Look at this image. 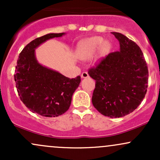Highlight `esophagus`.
I'll use <instances>...</instances> for the list:
<instances>
[{
  "label": "esophagus",
  "mask_w": 160,
  "mask_h": 160,
  "mask_svg": "<svg viewBox=\"0 0 160 160\" xmlns=\"http://www.w3.org/2000/svg\"><path fill=\"white\" fill-rule=\"evenodd\" d=\"M81 78H89V74H88L87 72H86V71H84V72L82 73Z\"/></svg>",
  "instance_id": "34e87169"
}]
</instances>
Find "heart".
<instances>
[{"instance_id": "1", "label": "heart", "mask_w": 160, "mask_h": 160, "mask_svg": "<svg viewBox=\"0 0 160 160\" xmlns=\"http://www.w3.org/2000/svg\"><path fill=\"white\" fill-rule=\"evenodd\" d=\"M101 47H102L101 51L102 53L108 52L110 49L109 43L106 42L104 43V39L100 37H94L86 40L80 45L79 56L82 59H89Z\"/></svg>"}]
</instances>
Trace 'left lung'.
I'll return each mask as SVG.
<instances>
[{
  "label": "left lung",
  "mask_w": 160,
  "mask_h": 160,
  "mask_svg": "<svg viewBox=\"0 0 160 160\" xmlns=\"http://www.w3.org/2000/svg\"><path fill=\"white\" fill-rule=\"evenodd\" d=\"M120 51L111 52L89 70L95 80L93 106L105 117L119 118L138 107L147 92L148 69L140 47L127 37L112 32Z\"/></svg>",
  "instance_id": "obj_1"
}]
</instances>
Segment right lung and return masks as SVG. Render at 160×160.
Returning <instances> with one entry per match:
<instances>
[{"mask_svg":"<svg viewBox=\"0 0 160 160\" xmlns=\"http://www.w3.org/2000/svg\"><path fill=\"white\" fill-rule=\"evenodd\" d=\"M65 33H51L27 44L19 54L14 79L22 102L33 113L47 117L63 114L68 110L80 77L70 79L37 61L35 49L47 40L59 38Z\"/></svg>","mask_w":160,"mask_h":160,"instance_id":"1","label":"right lung"}]
</instances>
